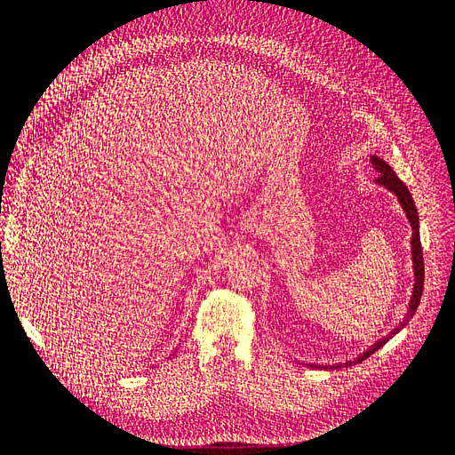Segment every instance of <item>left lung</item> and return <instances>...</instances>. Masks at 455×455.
<instances>
[{
	"label": "left lung",
	"mask_w": 455,
	"mask_h": 455,
	"mask_svg": "<svg viewBox=\"0 0 455 455\" xmlns=\"http://www.w3.org/2000/svg\"><path fill=\"white\" fill-rule=\"evenodd\" d=\"M371 164H374V169L379 172V176L376 178V184L383 186L385 189H389L391 194L396 197V201L401 203L403 211L408 218L410 228H411V239H410V251H411V267H414V288H411V296L408 301V309L403 316V321L398 323L387 336H383L381 339H378L376 343H371V346L363 351L361 355H356V359L353 361H346V363H336V364H313V363H306L307 366L313 368H324V370H334V368H341V366H351L356 363H363L366 356H370L371 353H376L379 347H383L385 343H387L395 334L401 332V330L410 323L411 316L418 311L419 306V299L423 294V277H425V269H423V252H421V241H419V216H418V209H416V203L411 199L410 191L406 188V184L398 178L393 171L391 164L385 161L379 156H371Z\"/></svg>",
	"instance_id": "left-lung-1"
}]
</instances>
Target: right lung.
<instances>
[{
	"label": "right lung",
	"mask_w": 455,
	"mask_h": 455,
	"mask_svg": "<svg viewBox=\"0 0 455 455\" xmlns=\"http://www.w3.org/2000/svg\"><path fill=\"white\" fill-rule=\"evenodd\" d=\"M174 353H176V351H174ZM174 353H172V355H174Z\"/></svg>",
	"instance_id": "1"
}]
</instances>
